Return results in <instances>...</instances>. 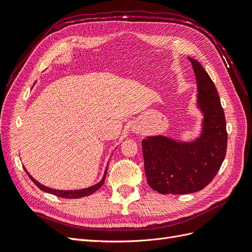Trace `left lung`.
I'll list each match as a JSON object with an SVG mask.
<instances>
[{"label":"left lung","mask_w":252,"mask_h":252,"mask_svg":"<svg viewBox=\"0 0 252 252\" xmlns=\"http://www.w3.org/2000/svg\"><path fill=\"white\" fill-rule=\"evenodd\" d=\"M188 60L196 79L197 106L204 117L200 138L179 142L155 135L142 141L148 185L162 194L200 191L216 177L226 156V120L218 90L200 62Z\"/></svg>","instance_id":"8db88e82"}]
</instances>
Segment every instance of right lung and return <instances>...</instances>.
<instances>
[{"label": "right lung", "instance_id": "obj_1", "mask_svg": "<svg viewBox=\"0 0 252 252\" xmlns=\"http://www.w3.org/2000/svg\"><path fill=\"white\" fill-rule=\"evenodd\" d=\"M25 169V168H24ZM26 173L28 174V177L32 179V181L34 183V184L39 187L41 190H43V191L45 192H48V193H51V194H55L57 196H61V197H65V199H78V197H82V196H87V195H90L93 194L94 192H95L96 190L98 188H101L104 184V181H105V178H106V172H107V167H106V170H105V173L103 175V179L97 183V184L91 186V187H88V188H84V189H79V190H57V189H52V188H48L46 186L42 185L41 183H39L37 181H35L32 175H30L28 173V171L25 169Z\"/></svg>", "mask_w": 252, "mask_h": 252}]
</instances>
